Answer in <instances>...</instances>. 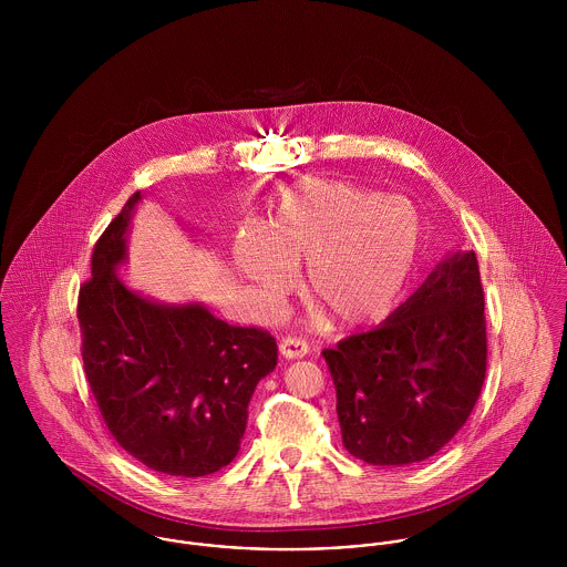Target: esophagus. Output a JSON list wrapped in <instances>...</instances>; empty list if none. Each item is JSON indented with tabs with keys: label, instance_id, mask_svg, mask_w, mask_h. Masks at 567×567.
Listing matches in <instances>:
<instances>
[{
	"label": "esophagus",
	"instance_id": "obj_1",
	"mask_svg": "<svg viewBox=\"0 0 567 567\" xmlns=\"http://www.w3.org/2000/svg\"><path fill=\"white\" fill-rule=\"evenodd\" d=\"M279 351L284 358H290V360H297V358H303L308 355L310 351V344L306 338L301 336H284L281 342H279Z\"/></svg>",
	"mask_w": 567,
	"mask_h": 567
}]
</instances>
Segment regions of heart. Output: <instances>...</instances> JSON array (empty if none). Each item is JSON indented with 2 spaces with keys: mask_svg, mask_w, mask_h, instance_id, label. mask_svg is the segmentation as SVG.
<instances>
[{
  "mask_svg": "<svg viewBox=\"0 0 567 567\" xmlns=\"http://www.w3.org/2000/svg\"><path fill=\"white\" fill-rule=\"evenodd\" d=\"M421 244V220L398 196L323 178H299L279 194L270 227L244 225L240 275L264 306L295 286L306 264V295L342 329L384 321L398 306Z\"/></svg>",
  "mask_w": 567,
  "mask_h": 567,
  "instance_id": "heart-1",
  "label": "heart"
}]
</instances>
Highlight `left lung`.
<instances>
[{
    "instance_id": "obj_1",
    "label": "left lung",
    "mask_w": 567,
    "mask_h": 567,
    "mask_svg": "<svg viewBox=\"0 0 567 567\" xmlns=\"http://www.w3.org/2000/svg\"><path fill=\"white\" fill-rule=\"evenodd\" d=\"M323 358L351 456L382 467L434 456L465 425L485 382L476 252L450 255L384 323L342 338Z\"/></svg>"
}]
</instances>
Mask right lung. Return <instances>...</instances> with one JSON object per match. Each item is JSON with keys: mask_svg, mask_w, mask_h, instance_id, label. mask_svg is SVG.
<instances>
[{"mask_svg": "<svg viewBox=\"0 0 567 567\" xmlns=\"http://www.w3.org/2000/svg\"><path fill=\"white\" fill-rule=\"evenodd\" d=\"M140 200L135 192L104 229L81 286L84 375L120 447L159 474L198 478L236 458L250 395L275 369L277 342L200 303L163 306L120 281Z\"/></svg>", "mask_w": 567, "mask_h": 567, "instance_id": "right-lung-1", "label": "right lung"}]
</instances>
